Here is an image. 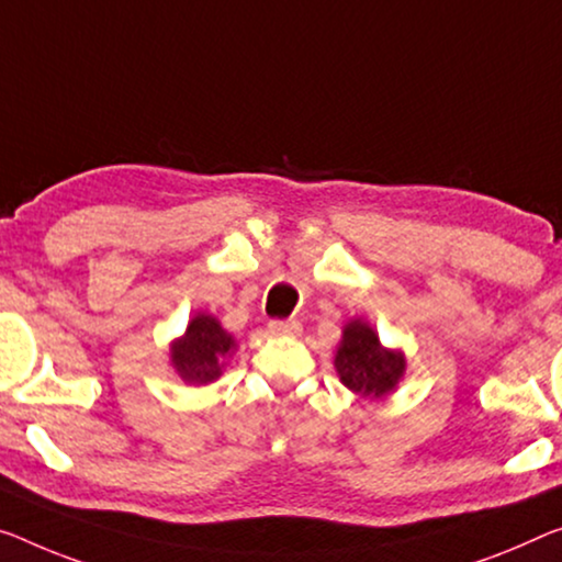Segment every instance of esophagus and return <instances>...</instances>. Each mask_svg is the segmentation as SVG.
I'll return each mask as SVG.
<instances>
[{"label": "esophagus", "instance_id": "esophagus-1", "mask_svg": "<svg viewBox=\"0 0 562 562\" xmlns=\"http://www.w3.org/2000/svg\"><path fill=\"white\" fill-rule=\"evenodd\" d=\"M269 331L273 336H299L301 334V324L296 318H289V322H271Z\"/></svg>", "mask_w": 562, "mask_h": 562}]
</instances>
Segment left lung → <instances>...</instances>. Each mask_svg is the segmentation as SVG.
Returning <instances> with one entry per match:
<instances>
[{"label":"left lung","instance_id":"left-lung-1","mask_svg":"<svg viewBox=\"0 0 562 562\" xmlns=\"http://www.w3.org/2000/svg\"><path fill=\"white\" fill-rule=\"evenodd\" d=\"M334 367L339 371L341 384L349 386L353 394L382 400L400 384L407 359L400 349L382 347L376 331L361 318H353L344 326Z\"/></svg>","mask_w":562,"mask_h":562}]
</instances>
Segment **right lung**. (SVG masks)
I'll list each match as a JSON object with an SVG mask.
<instances>
[{"label": "right lung", "mask_w": 562, "mask_h": 562, "mask_svg": "<svg viewBox=\"0 0 562 562\" xmlns=\"http://www.w3.org/2000/svg\"><path fill=\"white\" fill-rule=\"evenodd\" d=\"M236 339L211 314H195L186 334L170 344V364L186 384H211L223 374V361Z\"/></svg>", "instance_id": "right-lung-1"}]
</instances>
